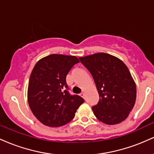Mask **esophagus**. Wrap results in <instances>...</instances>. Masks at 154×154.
<instances>
[{
    "label": "esophagus",
    "mask_w": 154,
    "mask_h": 154,
    "mask_svg": "<svg viewBox=\"0 0 154 154\" xmlns=\"http://www.w3.org/2000/svg\"><path fill=\"white\" fill-rule=\"evenodd\" d=\"M80 96L82 97V98H84V99H85V95L84 93H81V94H80Z\"/></svg>",
    "instance_id": "obj_1"
}]
</instances>
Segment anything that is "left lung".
Masks as SVG:
<instances>
[{"label": "left lung", "instance_id": "1", "mask_svg": "<svg viewBox=\"0 0 154 154\" xmlns=\"http://www.w3.org/2000/svg\"><path fill=\"white\" fill-rule=\"evenodd\" d=\"M93 76L99 101L92 107L95 116L106 125L128 118L136 100V85L128 66L119 58L97 53L79 58Z\"/></svg>", "mask_w": 154, "mask_h": 154}]
</instances>
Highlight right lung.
I'll return each mask as SVG.
<instances>
[{"instance_id":"1","label":"right lung","mask_w":154,"mask_h":154,"mask_svg":"<svg viewBox=\"0 0 154 154\" xmlns=\"http://www.w3.org/2000/svg\"><path fill=\"white\" fill-rule=\"evenodd\" d=\"M79 61L75 56L51 54L35 63L27 89V100L32 112L44 125L58 128L69 122L84 100L70 95L66 77Z\"/></svg>"}]
</instances>
